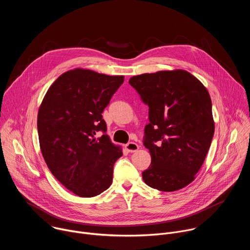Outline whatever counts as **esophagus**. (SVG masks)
I'll return each instance as SVG.
<instances>
[{"label":"esophagus","mask_w":250,"mask_h":250,"mask_svg":"<svg viewBox=\"0 0 250 250\" xmlns=\"http://www.w3.org/2000/svg\"><path fill=\"white\" fill-rule=\"evenodd\" d=\"M139 148V146L134 144V142H128L127 145H125V149L128 151V152H135L137 151Z\"/></svg>","instance_id":"obj_1"}]
</instances>
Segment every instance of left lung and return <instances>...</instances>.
<instances>
[{"label":"left lung","mask_w":250,"mask_h":250,"mask_svg":"<svg viewBox=\"0 0 250 250\" xmlns=\"http://www.w3.org/2000/svg\"><path fill=\"white\" fill-rule=\"evenodd\" d=\"M128 83L149 108L144 146L151 164L142 179L163 192L184 188L195 179L215 132L208 90L185 70L141 74Z\"/></svg>","instance_id":"8db88e82"}]
</instances>
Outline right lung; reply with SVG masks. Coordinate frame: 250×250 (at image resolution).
Instances as JSON below:
<instances>
[{
    "instance_id": "obj_1",
    "label": "right lung",
    "mask_w": 250,
    "mask_h": 250,
    "mask_svg": "<svg viewBox=\"0 0 250 250\" xmlns=\"http://www.w3.org/2000/svg\"><path fill=\"white\" fill-rule=\"evenodd\" d=\"M124 76L74 69L48 89L38 116L41 149L56 179L75 195L91 198L113 182L115 162L123 155L105 134L102 113L124 83ZM103 134L97 138V132Z\"/></svg>"
}]
</instances>
